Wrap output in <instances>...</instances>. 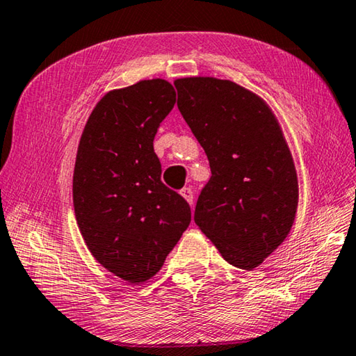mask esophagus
Here are the masks:
<instances>
[{
  "label": "esophagus",
  "instance_id": "34e87169",
  "mask_svg": "<svg viewBox=\"0 0 356 356\" xmlns=\"http://www.w3.org/2000/svg\"><path fill=\"white\" fill-rule=\"evenodd\" d=\"M180 195H182L185 197V201L188 204H193V190L190 188V186H185V188L180 190Z\"/></svg>",
  "mask_w": 356,
  "mask_h": 356
}]
</instances>
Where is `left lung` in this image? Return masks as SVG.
Listing matches in <instances>:
<instances>
[{
    "label": "left lung",
    "instance_id": "obj_1",
    "mask_svg": "<svg viewBox=\"0 0 356 356\" xmlns=\"http://www.w3.org/2000/svg\"><path fill=\"white\" fill-rule=\"evenodd\" d=\"M177 106L206 152L195 222L231 265L251 270L284 242L298 204L293 160L275 114L234 81H174Z\"/></svg>",
    "mask_w": 356,
    "mask_h": 356
}]
</instances>
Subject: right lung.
<instances>
[{"instance_id":"add662e5","label":"right lung","mask_w":356,"mask_h":356,"mask_svg":"<svg viewBox=\"0 0 356 356\" xmlns=\"http://www.w3.org/2000/svg\"><path fill=\"white\" fill-rule=\"evenodd\" d=\"M174 104L176 91L161 78L108 92L78 146V227L97 262L131 284L156 275L191 221L188 202L161 182L154 152L156 130Z\"/></svg>"}]
</instances>
